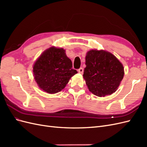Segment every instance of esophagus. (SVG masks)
<instances>
[{
	"mask_svg": "<svg viewBox=\"0 0 147 147\" xmlns=\"http://www.w3.org/2000/svg\"><path fill=\"white\" fill-rule=\"evenodd\" d=\"M77 70H78V72L79 73H80V74H83V69L82 67H80V69H78Z\"/></svg>",
	"mask_w": 147,
	"mask_h": 147,
	"instance_id": "esophagus-1",
	"label": "esophagus"
}]
</instances>
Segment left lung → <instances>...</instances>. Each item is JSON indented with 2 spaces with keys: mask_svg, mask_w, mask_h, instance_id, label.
I'll list each match as a JSON object with an SVG mask.
<instances>
[{
  "mask_svg": "<svg viewBox=\"0 0 147 147\" xmlns=\"http://www.w3.org/2000/svg\"><path fill=\"white\" fill-rule=\"evenodd\" d=\"M83 78L92 94L104 97L117 90L124 77L123 64L112 53L91 50L86 53Z\"/></svg>",
  "mask_w": 147,
  "mask_h": 147,
  "instance_id": "8db88e82",
  "label": "left lung"
}]
</instances>
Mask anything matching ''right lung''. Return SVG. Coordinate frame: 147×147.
Returning a JSON list of instances; mask_svg holds the SVG:
<instances>
[{
  "label": "right lung",
  "instance_id": "add662e5",
  "mask_svg": "<svg viewBox=\"0 0 147 147\" xmlns=\"http://www.w3.org/2000/svg\"><path fill=\"white\" fill-rule=\"evenodd\" d=\"M34 77L41 90L49 94L61 91L77 73L63 48L50 47L44 51L33 67Z\"/></svg>",
  "mask_w": 147,
  "mask_h": 147
}]
</instances>
